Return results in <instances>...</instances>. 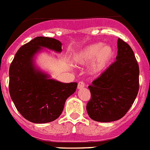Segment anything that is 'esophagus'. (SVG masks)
<instances>
[{
	"label": "esophagus",
	"instance_id": "obj_1",
	"mask_svg": "<svg viewBox=\"0 0 150 150\" xmlns=\"http://www.w3.org/2000/svg\"><path fill=\"white\" fill-rule=\"evenodd\" d=\"M84 83L83 81H80L79 83H78V84H77V88L78 89H81V88H83L84 87Z\"/></svg>",
	"mask_w": 150,
	"mask_h": 150
}]
</instances>
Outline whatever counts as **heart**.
I'll list each match as a JSON object with an SVG mask.
<instances>
[{
    "label": "heart",
    "mask_w": 150,
    "mask_h": 150,
    "mask_svg": "<svg viewBox=\"0 0 150 150\" xmlns=\"http://www.w3.org/2000/svg\"><path fill=\"white\" fill-rule=\"evenodd\" d=\"M115 56V50L111 45L96 42L81 50L75 57V62L80 65H86L91 62L88 72L96 75L103 72L110 65Z\"/></svg>",
    "instance_id": "heart-1"
}]
</instances>
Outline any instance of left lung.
Segmentation results:
<instances>
[{
  "mask_svg": "<svg viewBox=\"0 0 150 150\" xmlns=\"http://www.w3.org/2000/svg\"><path fill=\"white\" fill-rule=\"evenodd\" d=\"M116 61L88 88L91 99L86 109L92 119L108 122L124 116L134 102L139 89V67L131 47L118 39Z\"/></svg>",
  "mask_w": 150,
  "mask_h": 150,
  "instance_id": "left-lung-1",
  "label": "left lung"
}]
</instances>
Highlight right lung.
Instances as JSON below:
<instances>
[{"label": "right lung", "mask_w": 150, "mask_h": 150, "mask_svg": "<svg viewBox=\"0 0 150 150\" xmlns=\"http://www.w3.org/2000/svg\"><path fill=\"white\" fill-rule=\"evenodd\" d=\"M62 42L49 37H36L18 50L9 68V93L17 111L34 123L52 122L60 116L66 100L74 94L76 82L51 79L35 64L38 53L47 48L62 52Z\"/></svg>", "instance_id": "1"}]
</instances>
